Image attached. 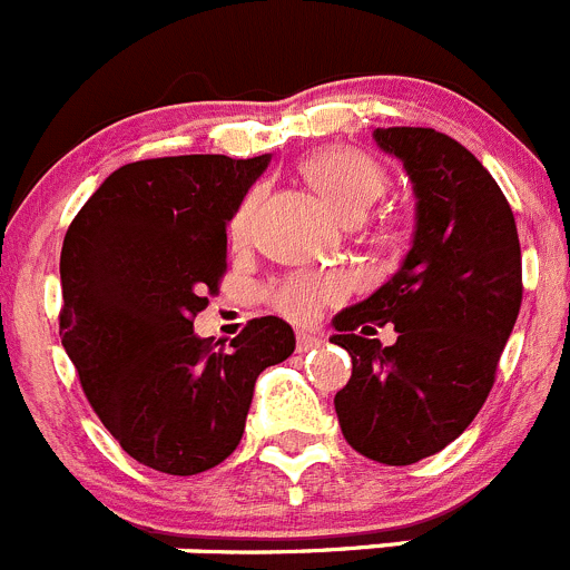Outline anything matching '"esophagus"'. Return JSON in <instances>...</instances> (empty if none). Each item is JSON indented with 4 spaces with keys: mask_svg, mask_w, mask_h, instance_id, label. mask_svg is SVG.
Returning a JSON list of instances; mask_svg holds the SVG:
<instances>
[{
    "mask_svg": "<svg viewBox=\"0 0 570 570\" xmlns=\"http://www.w3.org/2000/svg\"><path fill=\"white\" fill-rule=\"evenodd\" d=\"M323 340L315 337L309 332H297V351H312V348H321Z\"/></svg>",
    "mask_w": 570,
    "mask_h": 570,
    "instance_id": "1",
    "label": "esophagus"
}]
</instances>
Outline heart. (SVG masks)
Masks as SVG:
<instances>
[{
	"label": "heart",
	"instance_id": "b5f03b06",
	"mask_svg": "<svg viewBox=\"0 0 570 570\" xmlns=\"http://www.w3.org/2000/svg\"><path fill=\"white\" fill-rule=\"evenodd\" d=\"M303 179L321 194V199L343 222L363 219L368 207L385 194L387 177L382 165L360 148L332 146L301 163ZM255 213V194L244 196L230 219V238L242 244L249 236ZM345 292L337 273H295L269 289V303L292 321H312L328 301Z\"/></svg>",
	"mask_w": 570,
	"mask_h": 570
}]
</instances>
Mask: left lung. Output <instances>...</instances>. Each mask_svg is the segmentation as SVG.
Segmentation results:
<instances>
[{"label": "left lung", "instance_id": "left-lung-1", "mask_svg": "<svg viewBox=\"0 0 570 570\" xmlns=\"http://www.w3.org/2000/svg\"><path fill=\"white\" fill-rule=\"evenodd\" d=\"M374 140L405 165L416 225L396 273L332 321V343L351 354L334 411L357 453L405 466L459 439L487 402L523 267L512 207L461 142L416 126L374 129ZM371 322H391L397 343L363 338Z\"/></svg>", "mask_w": 570, "mask_h": 570}]
</instances>
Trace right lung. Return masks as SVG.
<instances>
[{
  "label": "right lung",
  "instance_id": "add662e5",
  "mask_svg": "<svg viewBox=\"0 0 570 570\" xmlns=\"http://www.w3.org/2000/svg\"><path fill=\"white\" fill-rule=\"evenodd\" d=\"M269 154H185L111 171L61 247V343L104 428L140 464L196 475L242 441L255 380L295 351L281 317L227 348L194 334L227 273V222Z\"/></svg>",
  "mask_w": 570,
  "mask_h": 570
}]
</instances>
